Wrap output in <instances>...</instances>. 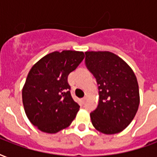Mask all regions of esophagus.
Wrapping results in <instances>:
<instances>
[{
  "mask_svg": "<svg viewBox=\"0 0 157 157\" xmlns=\"http://www.w3.org/2000/svg\"><path fill=\"white\" fill-rule=\"evenodd\" d=\"M85 102H86V97H84V98H81V103H84Z\"/></svg>",
  "mask_w": 157,
  "mask_h": 157,
  "instance_id": "34e87169",
  "label": "esophagus"
}]
</instances>
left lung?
<instances>
[{"mask_svg": "<svg viewBox=\"0 0 157 157\" xmlns=\"http://www.w3.org/2000/svg\"><path fill=\"white\" fill-rule=\"evenodd\" d=\"M86 66L98 86V107L90 113L94 127L106 134L126 128L139 105V85L134 71L120 57L108 51H87Z\"/></svg>", "mask_w": 157, "mask_h": 157, "instance_id": "8db88e82", "label": "left lung"}]
</instances>
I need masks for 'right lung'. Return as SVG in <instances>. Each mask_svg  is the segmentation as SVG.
<instances>
[{
	"label": "right lung",
	"instance_id": "1",
	"mask_svg": "<svg viewBox=\"0 0 157 157\" xmlns=\"http://www.w3.org/2000/svg\"><path fill=\"white\" fill-rule=\"evenodd\" d=\"M85 58L83 52L50 53L31 68L23 88L26 115L42 132L55 134L71 124L80 106L71 95L69 73Z\"/></svg>",
	"mask_w": 157,
	"mask_h": 157
}]
</instances>
